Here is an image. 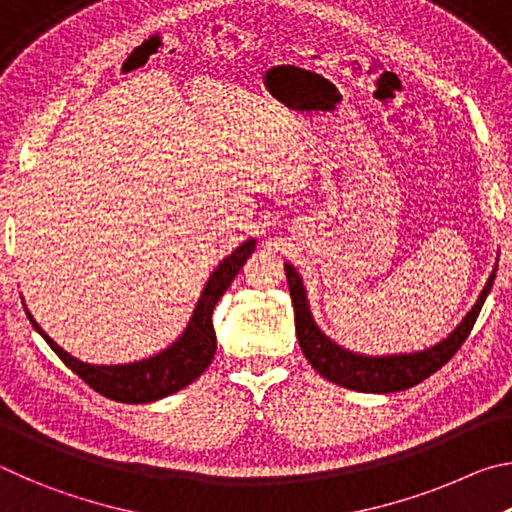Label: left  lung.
I'll return each instance as SVG.
<instances>
[{"instance_id":"obj_1","label":"left lung","mask_w":512,"mask_h":512,"mask_svg":"<svg viewBox=\"0 0 512 512\" xmlns=\"http://www.w3.org/2000/svg\"><path fill=\"white\" fill-rule=\"evenodd\" d=\"M289 282V293L293 300V314H296V334L298 343L318 375H323L332 384H339L343 388L359 393H395L406 391L415 384H420L433 372H438L445 363L461 350L467 336H470L472 327L479 318V311L483 307L485 298L495 282V273L490 275L488 284L481 291L479 300L472 307L470 314L458 325L445 341L433 345L429 350L415 352V354H395V357H363V354H354L350 350H343L339 345L332 343L327 336L316 327L314 318L309 314L305 287H302L300 275L291 264H284Z\"/></svg>"}]
</instances>
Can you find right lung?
<instances>
[{
	"instance_id": "obj_1",
	"label": "right lung",
	"mask_w": 512,
	"mask_h": 512,
	"mask_svg": "<svg viewBox=\"0 0 512 512\" xmlns=\"http://www.w3.org/2000/svg\"><path fill=\"white\" fill-rule=\"evenodd\" d=\"M253 250L255 239H250L216 266V271L205 284L201 300H198L185 334L180 336L171 348L162 350L151 359L126 363V366H90V363L74 359L72 354L58 348V345L42 332L29 311L27 316L33 327L42 334V339L49 343V348L58 354V359L103 397L124 404H146L162 400V397L178 393L180 388L192 384V381L201 377L205 368L212 363L216 352L212 311Z\"/></svg>"
}]
</instances>
